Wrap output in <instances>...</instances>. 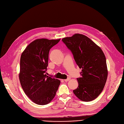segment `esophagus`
I'll list each match as a JSON object with an SVG mask.
<instances>
[{"mask_svg": "<svg viewBox=\"0 0 124 124\" xmlns=\"http://www.w3.org/2000/svg\"><path fill=\"white\" fill-rule=\"evenodd\" d=\"M70 78H67V79H65L64 80V81H65V82H67V81H70Z\"/></svg>", "mask_w": 124, "mask_h": 124, "instance_id": "obj_1", "label": "esophagus"}]
</instances>
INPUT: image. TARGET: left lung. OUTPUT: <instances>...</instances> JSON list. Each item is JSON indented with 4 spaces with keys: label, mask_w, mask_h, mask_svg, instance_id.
Masks as SVG:
<instances>
[{
    "label": "left lung",
    "mask_w": 124,
    "mask_h": 124,
    "mask_svg": "<svg viewBox=\"0 0 124 124\" xmlns=\"http://www.w3.org/2000/svg\"><path fill=\"white\" fill-rule=\"evenodd\" d=\"M62 41L70 50L77 64L82 68L81 77L77 79L78 87L73 92L83 101L94 100L101 93L107 79L106 60L103 52L82 34H75Z\"/></svg>",
    "instance_id": "left-lung-1"
}]
</instances>
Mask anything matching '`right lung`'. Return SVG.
<instances>
[{
  "instance_id": "1",
  "label": "right lung",
  "mask_w": 124,
  "mask_h": 124,
  "mask_svg": "<svg viewBox=\"0 0 124 124\" xmlns=\"http://www.w3.org/2000/svg\"><path fill=\"white\" fill-rule=\"evenodd\" d=\"M60 39H38L21 54L19 78L26 95L38 105H46L56 95L60 81L46 75L50 49Z\"/></svg>"
}]
</instances>
